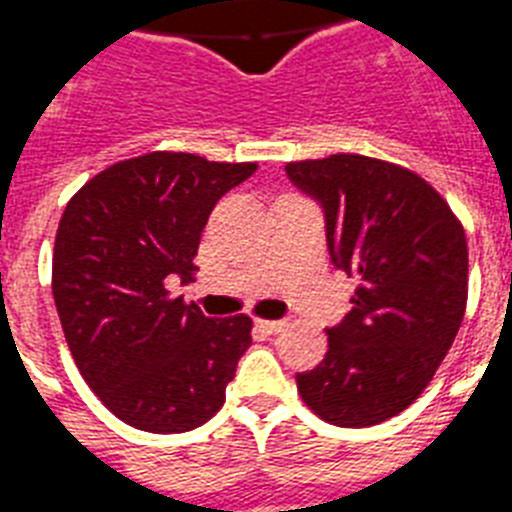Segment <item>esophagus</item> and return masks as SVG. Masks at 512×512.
<instances>
[{
    "mask_svg": "<svg viewBox=\"0 0 512 512\" xmlns=\"http://www.w3.org/2000/svg\"><path fill=\"white\" fill-rule=\"evenodd\" d=\"M257 328L263 330V333H268V336H273V333H278L281 328H286V322L283 320H257Z\"/></svg>",
    "mask_w": 512,
    "mask_h": 512,
    "instance_id": "1",
    "label": "esophagus"
}]
</instances>
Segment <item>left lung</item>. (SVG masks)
<instances>
[{
    "label": "left lung",
    "instance_id": "8db88e82",
    "mask_svg": "<svg viewBox=\"0 0 512 512\" xmlns=\"http://www.w3.org/2000/svg\"><path fill=\"white\" fill-rule=\"evenodd\" d=\"M325 216L330 260L359 281L351 312L328 328V354L296 388L338 427H369L419 398L466 312L468 247L432 184L395 163L338 156L286 166Z\"/></svg>",
    "mask_w": 512,
    "mask_h": 512
}]
</instances>
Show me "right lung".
Returning <instances> with one entry per match:
<instances>
[{"instance_id": "1", "label": "right lung", "mask_w": 512, "mask_h": 512, "mask_svg": "<svg viewBox=\"0 0 512 512\" xmlns=\"http://www.w3.org/2000/svg\"><path fill=\"white\" fill-rule=\"evenodd\" d=\"M255 169L158 150L96 174L64 208L51 265L64 338L88 388L130 427L179 435L226 401L252 320L205 317L169 283L192 281L210 210Z\"/></svg>"}]
</instances>
